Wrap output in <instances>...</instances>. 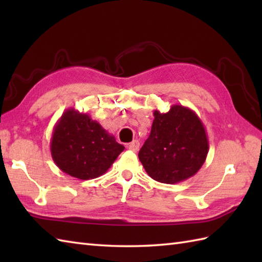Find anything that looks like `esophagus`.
<instances>
[{"label": "esophagus", "instance_id": "obj_1", "mask_svg": "<svg viewBox=\"0 0 262 262\" xmlns=\"http://www.w3.org/2000/svg\"><path fill=\"white\" fill-rule=\"evenodd\" d=\"M128 148H129L130 151H133V152L138 151V148H140V142L136 141V140L133 141L132 143L128 144Z\"/></svg>", "mask_w": 262, "mask_h": 262}]
</instances>
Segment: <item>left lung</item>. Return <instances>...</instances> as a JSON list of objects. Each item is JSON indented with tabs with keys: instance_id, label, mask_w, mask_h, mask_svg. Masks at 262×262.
Instances as JSON below:
<instances>
[{
	"instance_id": "1",
	"label": "left lung",
	"mask_w": 262,
	"mask_h": 262,
	"mask_svg": "<svg viewBox=\"0 0 262 262\" xmlns=\"http://www.w3.org/2000/svg\"><path fill=\"white\" fill-rule=\"evenodd\" d=\"M151 134L138 158L155 181L174 185L191 178L205 163L209 143L197 114L181 104L168 113L154 110Z\"/></svg>"
}]
</instances>
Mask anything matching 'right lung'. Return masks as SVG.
I'll use <instances>...</instances> for the list:
<instances>
[{"mask_svg": "<svg viewBox=\"0 0 262 262\" xmlns=\"http://www.w3.org/2000/svg\"><path fill=\"white\" fill-rule=\"evenodd\" d=\"M124 145L88 114L70 108L54 127L51 152L55 164L81 180L94 179L108 171Z\"/></svg>", "mask_w": 262, "mask_h": 262, "instance_id": "right-lung-1", "label": "right lung"}]
</instances>
